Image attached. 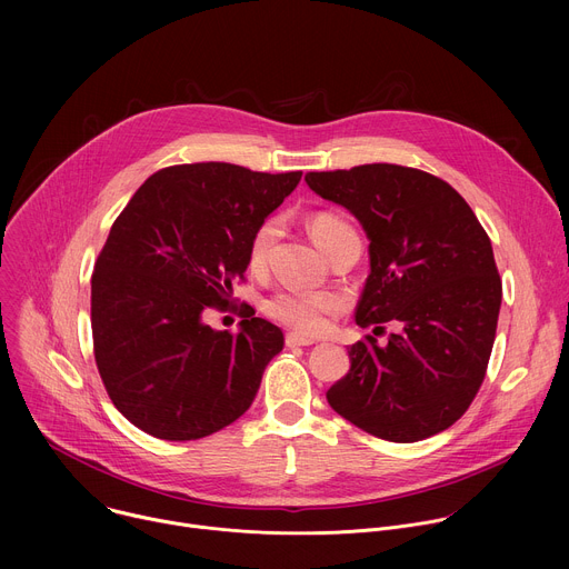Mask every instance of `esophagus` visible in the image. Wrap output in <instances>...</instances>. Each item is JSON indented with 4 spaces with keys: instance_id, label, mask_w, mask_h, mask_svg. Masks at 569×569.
Listing matches in <instances>:
<instances>
[{
    "instance_id": "obj_1",
    "label": "esophagus",
    "mask_w": 569,
    "mask_h": 569,
    "mask_svg": "<svg viewBox=\"0 0 569 569\" xmlns=\"http://www.w3.org/2000/svg\"><path fill=\"white\" fill-rule=\"evenodd\" d=\"M310 345H315V340H310V338H303V336H297V333H288V336H286V347H288V349H297V347H310Z\"/></svg>"
}]
</instances>
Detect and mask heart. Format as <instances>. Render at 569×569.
Here are the masks:
<instances>
[{"instance_id":"obj_1","label":"heart","mask_w":569,"mask_h":569,"mask_svg":"<svg viewBox=\"0 0 569 569\" xmlns=\"http://www.w3.org/2000/svg\"><path fill=\"white\" fill-rule=\"evenodd\" d=\"M347 227L342 218L329 211H319L310 216L308 220V231L312 240L317 242V248H321V242L329 236H333L338 229ZM279 231V220L270 218L266 220L252 236L250 242V266L261 268L268 250L277 238ZM338 308V299L331 292H277L266 301V312L281 321L283 327L303 333V336H317L323 329H327L329 315Z\"/></svg>"}]
</instances>
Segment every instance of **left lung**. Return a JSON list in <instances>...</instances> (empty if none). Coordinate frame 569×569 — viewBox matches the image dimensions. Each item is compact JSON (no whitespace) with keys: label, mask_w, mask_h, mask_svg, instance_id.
Returning <instances> with one entry per match:
<instances>
[{"label":"left lung","mask_w":569,"mask_h":569,"mask_svg":"<svg viewBox=\"0 0 569 569\" xmlns=\"http://www.w3.org/2000/svg\"><path fill=\"white\" fill-rule=\"evenodd\" d=\"M306 184L367 231L358 327L402 329L385 347L367 336L349 349L351 369L327 391L329 405L385 441L448 430L479 391L496 342L502 281L491 238L448 182L419 169L365 164L308 173Z\"/></svg>","instance_id":"8db88e82"}]
</instances>
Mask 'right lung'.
Returning a JSON list of instances; mask_svg holds the SVG:
<instances>
[{
    "instance_id": "obj_1",
    "label": "right lung",
    "mask_w": 569,
    "mask_h": 569,
    "mask_svg": "<svg viewBox=\"0 0 569 569\" xmlns=\"http://www.w3.org/2000/svg\"><path fill=\"white\" fill-rule=\"evenodd\" d=\"M301 171L224 161L152 173L114 220L92 274L94 358L114 408L167 441L209 437L250 410L283 333L246 303L238 333L213 331L250 266V242Z\"/></svg>"
}]
</instances>
